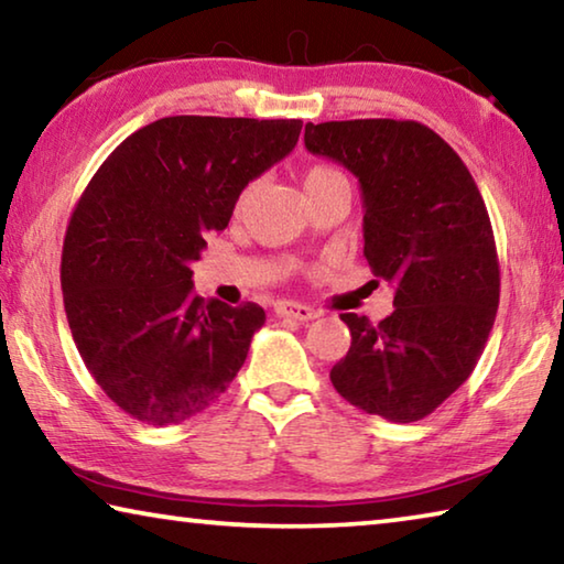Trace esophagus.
<instances>
[{
	"label": "esophagus",
	"mask_w": 564,
	"mask_h": 564,
	"mask_svg": "<svg viewBox=\"0 0 564 564\" xmlns=\"http://www.w3.org/2000/svg\"><path fill=\"white\" fill-rule=\"evenodd\" d=\"M275 313L283 318H293L299 323H308L313 318H318L316 308H311V305H303V303H293V301H283L275 305Z\"/></svg>",
	"instance_id": "obj_1"
}]
</instances>
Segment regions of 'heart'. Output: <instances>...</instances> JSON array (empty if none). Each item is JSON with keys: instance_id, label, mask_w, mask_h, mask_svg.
<instances>
[{"instance_id": "b5f03b06", "label": "heart", "mask_w": 564, "mask_h": 564, "mask_svg": "<svg viewBox=\"0 0 564 564\" xmlns=\"http://www.w3.org/2000/svg\"><path fill=\"white\" fill-rule=\"evenodd\" d=\"M333 176H343V174H338L336 169H330V166H313L308 174H305V178H303V184H313V181H323V178H333ZM248 194H243V198H246Z\"/></svg>"}]
</instances>
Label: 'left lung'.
I'll use <instances>...</instances> for the list:
<instances>
[{
	"label": "left lung",
	"instance_id": "obj_1",
	"mask_svg": "<svg viewBox=\"0 0 564 564\" xmlns=\"http://www.w3.org/2000/svg\"><path fill=\"white\" fill-rule=\"evenodd\" d=\"M303 139L358 178L362 253L395 291L380 323L340 316L350 350L333 388L390 423L423 420L470 378L498 313L488 208L463 159L417 121H308Z\"/></svg>",
	"mask_w": 564,
	"mask_h": 564
}]
</instances>
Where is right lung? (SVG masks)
<instances>
[{"label": "right lung", "mask_w": 564, "mask_h": 564, "mask_svg": "<svg viewBox=\"0 0 564 564\" xmlns=\"http://www.w3.org/2000/svg\"><path fill=\"white\" fill-rule=\"evenodd\" d=\"M301 119L166 117L111 151L62 251L64 311L84 366L149 425L202 413L231 386L261 305L194 293L191 263L241 191L299 144Z\"/></svg>", "instance_id": "add662e5"}]
</instances>
